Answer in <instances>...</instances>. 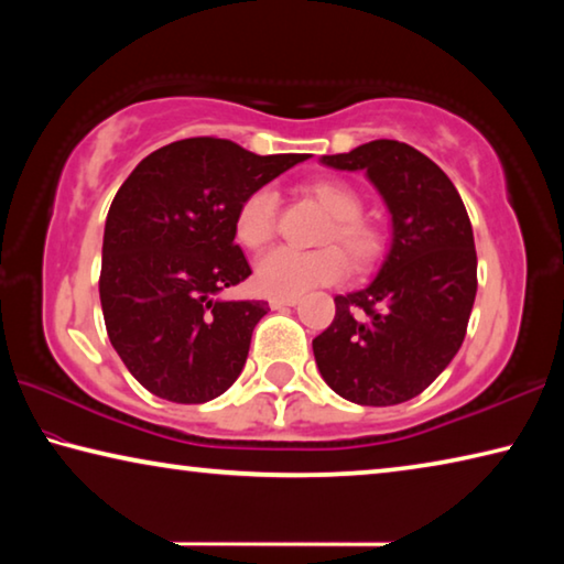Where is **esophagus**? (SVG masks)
I'll return each instance as SVG.
<instances>
[{
  "instance_id": "esophagus-1",
  "label": "esophagus",
  "mask_w": 564,
  "mask_h": 564,
  "mask_svg": "<svg viewBox=\"0 0 564 564\" xmlns=\"http://www.w3.org/2000/svg\"><path fill=\"white\" fill-rule=\"evenodd\" d=\"M295 303H299V299H275V295H273V299L269 301V305H271V308H273V311L289 308V305H295Z\"/></svg>"
}]
</instances>
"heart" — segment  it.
<instances>
[{"label": "heart", "mask_w": 564, "mask_h": 564, "mask_svg": "<svg viewBox=\"0 0 564 564\" xmlns=\"http://www.w3.org/2000/svg\"><path fill=\"white\" fill-rule=\"evenodd\" d=\"M308 194L333 216L323 243H340L349 253L356 269H368L383 248L373 224L362 218V198L346 181L321 178L308 186ZM275 216H279V194L275 188L263 186L248 194L236 212V238L251 251H261L271 243L275 234ZM348 271V260L338 246H326L318 251H293V248H275L256 263V285L265 295L275 299H299L318 285H328L343 279Z\"/></svg>", "instance_id": "obj_1"}]
</instances>
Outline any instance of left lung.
Returning a JSON list of instances; mask_svg holds the SVG:
<instances>
[{"mask_svg": "<svg viewBox=\"0 0 564 564\" xmlns=\"http://www.w3.org/2000/svg\"><path fill=\"white\" fill-rule=\"evenodd\" d=\"M321 164L366 174L390 214V246L366 289L333 299L336 318L313 338L316 366L350 403H405L463 346L477 293L470 218L443 169L400 141H368Z\"/></svg>", "mask_w": 564, "mask_h": 564, "instance_id": "1", "label": "left lung"}]
</instances>
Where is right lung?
Segmentation results:
<instances>
[{
    "label": "right lung",
    "instance_id": "right-lung-1",
    "mask_svg": "<svg viewBox=\"0 0 564 564\" xmlns=\"http://www.w3.org/2000/svg\"><path fill=\"white\" fill-rule=\"evenodd\" d=\"M308 154L259 156L226 139L156 149L113 196L99 295L113 350L171 403H206L236 383L265 301H226L251 275L236 212Z\"/></svg>",
    "mask_w": 564,
    "mask_h": 564
}]
</instances>
